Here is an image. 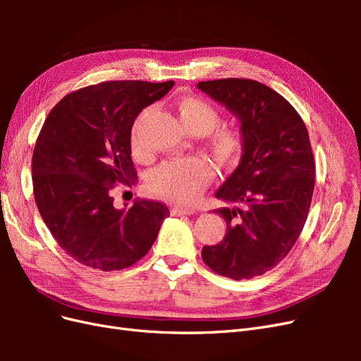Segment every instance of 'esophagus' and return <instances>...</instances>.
<instances>
[{
	"mask_svg": "<svg viewBox=\"0 0 361 361\" xmlns=\"http://www.w3.org/2000/svg\"><path fill=\"white\" fill-rule=\"evenodd\" d=\"M170 212H171V215H192V214H195V209H192V207L173 206Z\"/></svg>",
	"mask_w": 361,
	"mask_h": 361,
	"instance_id": "obj_1",
	"label": "esophagus"
}]
</instances>
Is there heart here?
Wrapping results in <instances>:
<instances>
[{
    "label": "heart",
    "mask_w": 361,
    "mask_h": 361,
    "mask_svg": "<svg viewBox=\"0 0 361 361\" xmlns=\"http://www.w3.org/2000/svg\"><path fill=\"white\" fill-rule=\"evenodd\" d=\"M150 110L138 117L130 130V145L137 157L145 155L143 140H141V123ZM178 111L182 123L190 133L206 135L209 134V149L212 155L226 166L236 162L243 155L244 135L236 128H214L220 123V113L207 101L197 96H185L178 102ZM214 169L203 158H187L161 164L150 173L147 187L149 191L159 199L191 204L197 202L207 183L212 180Z\"/></svg>",
    "instance_id": "b5f03b06"
}]
</instances>
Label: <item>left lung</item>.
<instances>
[{
  "label": "left lung",
  "mask_w": 361,
  "mask_h": 361,
  "mask_svg": "<svg viewBox=\"0 0 361 361\" xmlns=\"http://www.w3.org/2000/svg\"><path fill=\"white\" fill-rule=\"evenodd\" d=\"M199 89L241 123L244 150L216 199L227 224L224 239L204 245L202 259L233 280L265 274L288 256L307 220L314 161L307 128L277 92L255 80L202 81Z\"/></svg>",
  "instance_id": "left-lung-1"
}]
</instances>
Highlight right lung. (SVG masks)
I'll use <instances>...</instances> for the list:
<instances>
[{"instance_id":"obj_1","label":"right lung","mask_w":361,"mask_h":361,"mask_svg":"<svg viewBox=\"0 0 361 361\" xmlns=\"http://www.w3.org/2000/svg\"><path fill=\"white\" fill-rule=\"evenodd\" d=\"M173 81H105L64 96L42 126L32 152L37 209L59 245L80 264L118 271L146 256L162 221L159 202L116 209L111 191L130 187V129L143 108L166 96Z\"/></svg>"}]
</instances>
